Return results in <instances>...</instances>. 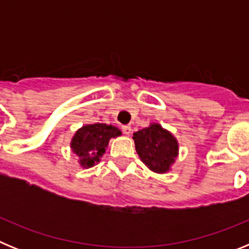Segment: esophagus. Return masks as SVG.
<instances>
[{
	"instance_id": "34e87169",
	"label": "esophagus",
	"mask_w": 249,
	"mask_h": 249,
	"mask_svg": "<svg viewBox=\"0 0 249 249\" xmlns=\"http://www.w3.org/2000/svg\"><path fill=\"white\" fill-rule=\"evenodd\" d=\"M122 131L124 135H129L131 133V126H128V124L127 126H122Z\"/></svg>"
}]
</instances>
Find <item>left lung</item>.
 Returning a JSON list of instances; mask_svg holds the SVG:
<instances>
[{
    "mask_svg": "<svg viewBox=\"0 0 249 249\" xmlns=\"http://www.w3.org/2000/svg\"><path fill=\"white\" fill-rule=\"evenodd\" d=\"M133 140L141 160L155 172H167L177 157V141L160 124H151L136 132Z\"/></svg>",
    "mask_w": 249,
    "mask_h": 249,
    "instance_id": "obj_1",
    "label": "left lung"
}]
</instances>
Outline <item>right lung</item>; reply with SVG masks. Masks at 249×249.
Listing matches in <instances>:
<instances>
[{
	"label": "right lung",
	"instance_id": "add662e5",
	"mask_svg": "<svg viewBox=\"0 0 249 249\" xmlns=\"http://www.w3.org/2000/svg\"><path fill=\"white\" fill-rule=\"evenodd\" d=\"M120 135V129L103 123L83 126L76 132L72 140V151L80 157V163L83 167H92L94 163L100 162L109 138Z\"/></svg>",
	"mask_w": 249,
	"mask_h": 249
}]
</instances>
